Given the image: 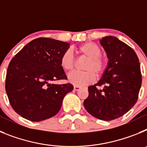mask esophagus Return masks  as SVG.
<instances>
[{
    "label": "esophagus",
    "mask_w": 147,
    "mask_h": 147,
    "mask_svg": "<svg viewBox=\"0 0 147 147\" xmlns=\"http://www.w3.org/2000/svg\"><path fill=\"white\" fill-rule=\"evenodd\" d=\"M80 88H81V87L80 86H76V85H74V90H79Z\"/></svg>",
    "instance_id": "34e87169"
}]
</instances>
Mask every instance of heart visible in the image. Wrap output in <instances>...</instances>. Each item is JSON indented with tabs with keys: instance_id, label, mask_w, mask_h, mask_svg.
<instances>
[{
	"instance_id": "1",
	"label": "heart",
	"mask_w": 147,
	"mask_h": 147,
	"mask_svg": "<svg viewBox=\"0 0 147 147\" xmlns=\"http://www.w3.org/2000/svg\"><path fill=\"white\" fill-rule=\"evenodd\" d=\"M77 51L82 56L88 58L83 69L85 71L73 72L67 76L70 83L76 86H82L93 82L96 75L99 76L105 72L107 67V59L101 55L102 51L94 42H88L82 44L77 48ZM60 65L66 71H71L75 65L74 54L71 50L65 51L60 59Z\"/></svg>"
}]
</instances>
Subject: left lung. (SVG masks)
I'll list each match as a JSON object with an SVG mask.
<instances>
[{
	"mask_svg": "<svg viewBox=\"0 0 147 147\" xmlns=\"http://www.w3.org/2000/svg\"><path fill=\"white\" fill-rule=\"evenodd\" d=\"M99 42L107 54V65L99 81L88 87L84 107L95 118L111 121L127 113L137 102L141 67L134 50L117 37L106 36Z\"/></svg>",
	"mask_w": 147,
	"mask_h": 147,
	"instance_id": "8db88e82",
	"label": "left lung"
}]
</instances>
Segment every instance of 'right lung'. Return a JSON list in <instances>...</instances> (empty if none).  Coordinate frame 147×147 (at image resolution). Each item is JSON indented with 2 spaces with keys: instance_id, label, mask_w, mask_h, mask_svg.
Here are the masks:
<instances>
[{
  "instance_id": "1",
  "label": "right lung",
  "mask_w": 147,
  "mask_h": 147,
  "mask_svg": "<svg viewBox=\"0 0 147 147\" xmlns=\"http://www.w3.org/2000/svg\"><path fill=\"white\" fill-rule=\"evenodd\" d=\"M70 43L51 38L35 39L15 56L8 66L6 91L15 112L32 121L57 114L62 100L74 86L53 84L67 79L60 65Z\"/></svg>"
}]
</instances>
